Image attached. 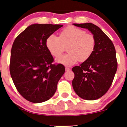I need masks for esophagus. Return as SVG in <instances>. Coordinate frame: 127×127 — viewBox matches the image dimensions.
Returning <instances> with one entry per match:
<instances>
[{
  "mask_svg": "<svg viewBox=\"0 0 127 127\" xmlns=\"http://www.w3.org/2000/svg\"><path fill=\"white\" fill-rule=\"evenodd\" d=\"M70 70H71V69H70L69 68H68V67H66V68H65V71H70Z\"/></svg>",
  "mask_w": 127,
  "mask_h": 127,
  "instance_id": "esophagus-1",
  "label": "esophagus"
}]
</instances>
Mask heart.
Returning <instances> with one entry per match:
<instances>
[{
	"mask_svg": "<svg viewBox=\"0 0 127 127\" xmlns=\"http://www.w3.org/2000/svg\"><path fill=\"white\" fill-rule=\"evenodd\" d=\"M68 54L56 61L66 66H71L79 61L84 62L93 54L96 47V39L92 34L84 29L73 26H69L62 29L59 37L52 34L45 41L47 49L52 55L58 58L67 46Z\"/></svg>",
	"mask_w": 127,
	"mask_h": 127,
	"instance_id": "heart-1",
	"label": "heart"
}]
</instances>
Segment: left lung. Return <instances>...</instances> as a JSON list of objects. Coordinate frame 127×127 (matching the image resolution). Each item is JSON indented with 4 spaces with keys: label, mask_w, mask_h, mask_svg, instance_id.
Returning <instances> with one entry per match:
<instances>
[{
    "label": "left lung",
    "mask_w": 127,
    "mask_h": 127,
    "mask_svg": "<svg viewBox=\"0 0 127 127\" xmlns=\"http://www.w3.org/2000/svg\"><path fill=\"white\" fill-rule=\"evenodd\" d=\"M73 25L88 29L96 39V47L87 61L72 69L75 74L73 88L82 99H97L107 93L117 72L115 47L111 40L95 25L86 23Z\"/></svg>",
    "instance_id": "1"
}]
</instances>
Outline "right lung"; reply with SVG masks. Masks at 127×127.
<instances>
[{"label": "right lung", "instance_id": "obj_1", "mask_svg": "<svg viewBox=\"0 0 127 127\" xmlns=\"http://www.w3.org/2000/svg\"><path fill=\"white\" fill-rule=\"evenodd\" d=\"M62 25L33 24L20 33L11 49L10 73L18 91L33 103L49 99L65 72L62 64H54V58L47 49L48 36Z\"/></svg>", "mask_w": 127, "mask_h": 127}]
</instances>
